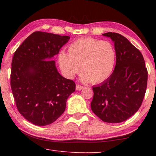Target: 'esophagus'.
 I'll list each match as a JSON object with an SVG mask.
<instances>
[{"mask_svg": "<svg viewBox=\"0 0 156 156\" xmlns=\"http://www.w3.org/2000/svg\"><path fill=\"white\" fill-rule=\"evenodd\" d=\"M83 89V86H82V85H80V84H76V89L77 91H80V90H81V89Z\"/></svg>", "mask_w": 156, "mask_h": 156, "instance_id": "obj_1", "label": "esophagus"}]
</instances>
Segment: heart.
<instances>
[{
  "mask_svg": "<svg viewBox=\"0 0 156 156\" xmlns=\"http://www.w3.org/2000/svg\"><path fill=\"white\" fill-rule=\"evenodd\" d=\"M68 51H60L58 55L60 69L68 78H73L83 69L80 80L98 84L106 80L114 69L116 51L110 42L80 38L69 44Z\"/></svg>",
  "mask_w": 156,
  "mask_h": 156,
  "instance_id": "heart-1",
  "label": "heart"
}]
</instances>
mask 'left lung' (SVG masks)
Segmentation results:
<instances>
[{"mask_svg":"<svg viewBox=\"0 0 156 156\" xmlns=\"http://www.w3.org/2000/svg\"><path fill=\"white\" fill-rule=\"evenodd\" d=\"M116 51L115 69L109 78L93 87V112L109 123H119L138 112L146 92L148 72L141 52L125 37L108 32Z\"/></svg>","mask_w":156,"mask_h":156,"instance_id":"left-lung-1","label":"left lung"}]
</instances>
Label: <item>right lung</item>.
I'll list each match as a JSON object with an SVG mask.
<instances>
[{"mask_svg":"<svg viewBox=\"0 0 156 156\" xmlns=\"http://www.w3.org/2000/svg\"><path fill=\"white\" fill-rule=\"evenodd\" d=\"M70 37L35 31L15 51L11 88L18 112L29 122L45 126L63 113L76 84L58 72L52 58Z\"/></svg>","mask_w":156,"mask_h":156,"instance_id":"add662e5","label":"right lung"}]
</instances>
